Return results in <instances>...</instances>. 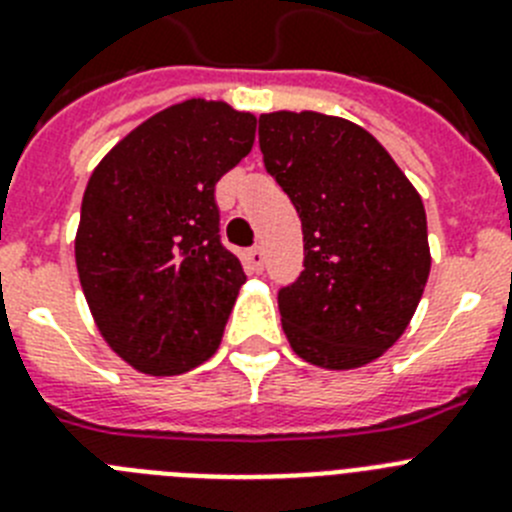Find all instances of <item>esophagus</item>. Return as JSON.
I'll return each instance as SVG.
<instances>
[{"mask_svg": "<svg viewBox=\"0 0 512 512\" xmlns=\"http://www.w3.org/2000/svg\"><path fill=\"white\" fill-rule=\"evenodd\" d=\"M248 264H251L253 271L264 269V248H261V246L248 248Z\"/></svg>", "mask_w": 512, "mask_h": 512, "instance_id": "obj_1", "label": "esophagus"}]
</instances>
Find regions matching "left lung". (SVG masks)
Instances as JSON below:
<instances>
[{
  "label": "left lung",
  "instance_id": "obj_1",
  "mask_svg": "<svg viewBox=\"0 0 512 512\" xmlns=\"http://www.w3.org/2000/svg\"><path fill=\"white\" fill-rule=\"evenodd\" d=\"M264 166L302 220V274L279 289L289 346L354 369L405 333L431 251L420 194L372 133L320 112L259 117Z\"/></svg>",
  "mask_w": 512,
  "mask_h": 512
}]
</instances>
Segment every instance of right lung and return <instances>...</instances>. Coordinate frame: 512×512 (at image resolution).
<instances>
[{
    "label": "right lung",
    "mask_w": 512,
    "mask_h": 512,
    "mask_svg": "<svg viewBox=\"0 0 512 512\" xmlns=\"http://www.w3.org/2000/svg\"><path fill=\"white\" fill-rule=\"evenodd\" d=\"M253 138L251 112L187 99L125 135L89 179L81 289L104 341L138 372H189L220 346L246 274L220 241L215 184Z\"/></svg>",
    "instance_id": "add662e5"
}]
</instances>
